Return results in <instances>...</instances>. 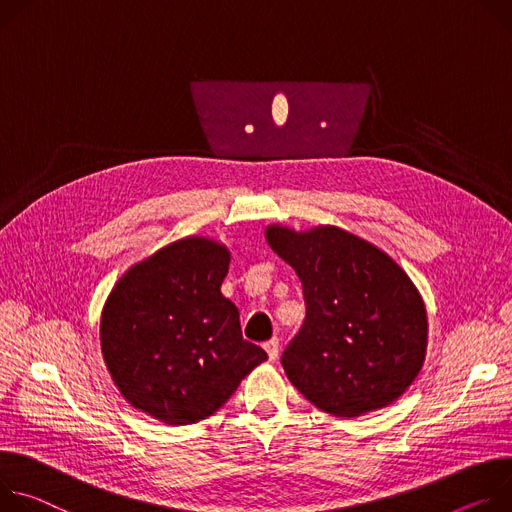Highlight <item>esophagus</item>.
<instances>
[{"label":"esophagus","mask_w":512,"mask_h":512,"mask_svg":"<svg viewBox=\"0 0 512 512\" xmlns=\"http://www.w3.org/2000/svg\"><path fill=\"white\" fill-rule=\"evenodd\" d=\"M278 339L276 337H272V339H268V342L264 344V350H266V354H268V360H276L278 358Z\"/></svg>","instance_id":"obj_1"}]
</instances>
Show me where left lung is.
Returning a JSON list of instances; mask_svg holds the SVG:
<instances>
[{"instance_id": "1", "label": "left lung", "mask_w": 512, "mask_h": 512, "mask_svg": "<svg viewBox=\"0 0 512 512\" xmlns=\"http://www.w3.org/2000/svg\"><path fill=\"white\" fill-rule=\"evenodd\" d=\"M266 238L303 285L307 313L280 358L297 390L335 417L399 399L427 348L425 307L403 268L331 225L303 234L272 225Z\"/></svg>"}]
</instances>
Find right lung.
I'll list each match as a JSON object with an SVG mask.
<instances>
[{
	"mask_svg": "<svg viewBox=\"0 0 512 512\" xmlns=\"http://www.w3.org/2000/svg\"><path fill=\"white\" fill-rule=\"evenodd\" d=\"M225 246L185 238L132 266L101 315L105 366L136 409L168 425L213 415L268 356L221 295Z\"/></svg>",
	"mask_w": 512,
	"mask_h": 512,
	"instance_id": "1",
	"label": "right lung"
}]
</instances>
